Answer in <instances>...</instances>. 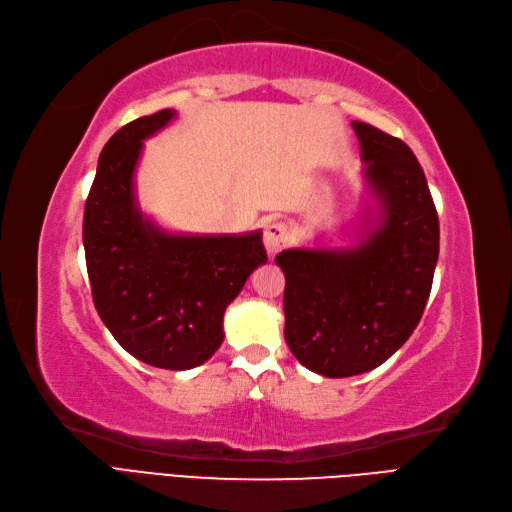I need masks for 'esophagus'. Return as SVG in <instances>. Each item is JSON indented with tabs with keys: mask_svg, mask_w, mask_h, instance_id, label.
Returning <instances> with one entry per match:
<instances>
[{
	"mask_svg": "<svg viewBox=\"0 0 512 512\" xmlns=\"http://www.w3.org/2000/svg\"><path fill=\"white\" fill-rule=\"evenodd\" d=\"M290 233L288 226L284 222H271L267 228H264V248L271 256L281 252L288 245Z\"/></svg>",
	"mask_w": 512,
	"mask_h": 512,
	"instance_id": "obj_1",
	"label": "esophagus"
}]
</instances>
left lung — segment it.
<instances>
[{
	"mask_svg": "<svg viewBox=\"0 0 512 512\" xmlns=\"http://www.w3.org/2000/svg\"><path fill=\"white\" fill-rule=\"evenodd\" d=\"M377 218L345 250L292 248L284 337L294 358L324 377L377 368L407 343L426 309L438 260V216L426 175L398 137L354 120Z\"/></svg>",
	"mask_w": 512,
	"mask_h": 512,
	"instance_id": "8db88e82",
	"label": "left lung"
}]
</instances>
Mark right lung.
I'll use <instances>...</instances> for the list:
<instances>
[{
	"instance_id": "add662e5",
	"label": "right lung",
	"mask_w": 512,
	"mask_h": 512,
	"mask_svg": "<svg viewBox=\"0 0 512 512\" xmlns=\"http://www.w3.org/2000/svg\"><path fill=\"white\" fill-rule=\"evenodd\" d=\"M173 110L142 116L103 146L84 207V254L99 317L131 356L188 370L222 345V320L254 269L262 233L171 235L137 207L133 175L144 139Z\"/></svg>"
}]
</instances>
